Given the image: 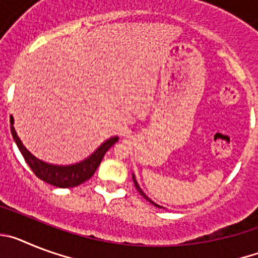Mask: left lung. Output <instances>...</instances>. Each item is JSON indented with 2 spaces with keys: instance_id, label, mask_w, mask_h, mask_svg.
I'll return each instance as SVG.
<instances>
[{
  "instance_id": "1",
  "label": "left lung",
  "mask_w": 258,
  "mask_h": 258,
  "mask_svg": "<svg viewBox=\"0 0 258 258\" xmlns=\"http://www.w3.org/2000/svg\"><path fill=\"white\" fill-rule=\"evenodd\" d=\"M133 182H134V186H136V188H137V190H138V192H140L141 195H142V197L145 198L146 200H149V202L151 203V204H154V206H155V207H157V208H163V207H161V206H159V204H156V203H155V202H152V200L150 199V198L147 197V195H146L145 192H143V191H142V188H141V187H140V184H138V182H137V179H136V175H134V174H133Z\"/></svg>"
}]
</instances>
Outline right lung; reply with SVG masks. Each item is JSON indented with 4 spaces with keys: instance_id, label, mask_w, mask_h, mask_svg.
Returning <instances> with one entry per match:
<instances>
[{
    "instance_id": "1",
    "label": "right lung",
    "mask_w": 258,
    "mask_h": 258,
    "mask_svg": "<svg viewBox=\"0 0 258 258\" xmlns=\"http://www.w3.org/2000/svg\"><path fill=\"white\" fill-rule=\"evenodd\" d=\"M10 124L11 134H13L14 141L17 143L18 149L22 152L24 160L27 161V164L29 165L32 172L35 173L38 178L46 182V183L52 184V186L60 188L75 187V186H79L83 182L88 181L89 178H92V175L94 174L97 168L101 164L104 154L118 141L117 136L111 137L107 141H104L90 156L84 159L83 161H79L76 164H70V165H56V164L46 163V161L40 160L36 156H33L24 147L20 138L18 137L17 132H15V127H14L13 116H10Z\"/></svg>"
}]
</instances>
